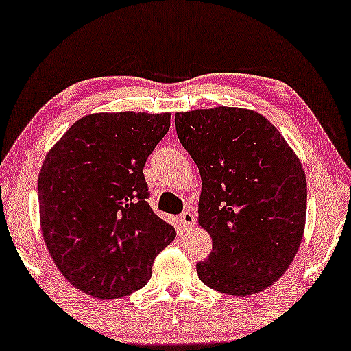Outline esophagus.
<instances>
[{
	"label": "esophagus",
	"instance_id": "1",
	"mask_svg": "<svg viewBox=\"0 0 351 351\" xmlns=\"http://www.w3.org/2000/svg\"><path fill=\"white\" fill-rule=\"evenodd\" d=\"M180 226L183 230H191L196 226V217L189 210H184L183 214H180Z\"/></svg>",
	"mask_w": 351,
	"mask_h": 351
}]
</instances>
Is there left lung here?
I'll return each mask as SVG.
<instances>
[{
	"instance_id": "1",
	"label": "left lung",
	"mask_w": 351,
	"mask_h": 351,
	"mask_svg": "<svg viewBox=\"0 0 351 351\" xmlns=\"http://www.w3.org/2000/svg\"><path fill=\"white\" fill-rule=\"evenodd\" d=\"M175 124L199 168L197 222L213 239L197 276L229 296L261 293L286 273L302 242L307 183L301 160L252 109L176 112Z\"/></svg>"
}]
</instances>
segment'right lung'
<instances>
[{"instance_id":"1","label":"right lung","mask_w":351,"mask_h":351,"mask_svg":"<svg viewBox=\"0 0 351 351\" xmlns=\"http://www.w3.org/2000/svg\"><path fill=\"white\" fill-rule=\"evenodd\" d=\"M170 112L83 116L49 150L37 178L40 230L70 285L98 299L143 288L155 256L176 237L147 202L143 165Z\"/></svg>"}]
</instances>
